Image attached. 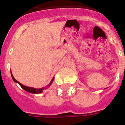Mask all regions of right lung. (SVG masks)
<instances>
[{"label": "right lung", "instance_id": "1", "mask_svg": "<svg viewBox=\"0 0 125 125\" xmlns=\"http://www.w3.org/2000/svg\"><path fill=\"white\" fill-rule=\"evenodd\" d=\"M11 76H12V80H13V81L15 82H16V83H18V84H19L21 86V87L23 88V89H24L25 91H27V92H30V93H33V94H39V93H41V92H43V90L44 89H46V88H32V87H28V86H24V85H23L22 84H21L19 82H18L17 80H15V78H14V76H12V74L11 73ZM53 79H52V82H50V84H49V86H48V87L50 86H51V84H52V82H53Z\"/></svg>", "mask_w": 125, "mask_h": 125}]
</instances>
